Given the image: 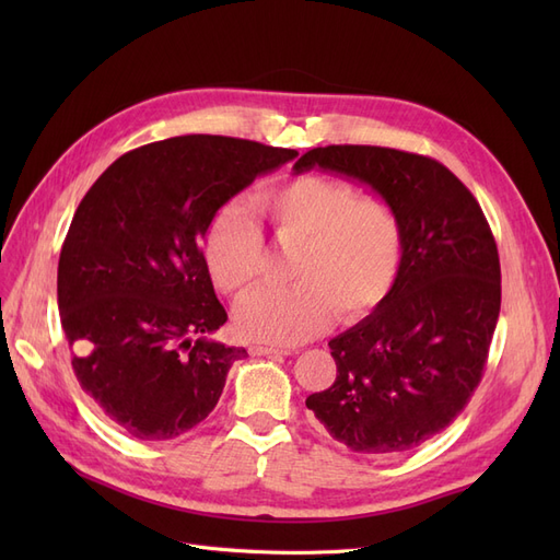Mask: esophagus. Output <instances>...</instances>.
<instances>
[{
    "mask_svg": "<svg viewBox=\"0 0 560 560\" xmlns=\"http://www.w3.org/2000/svg\"><path fill=\"white\" fill-rule=\"evenodd\" d=\"M249 354H254V358H270V354H287V350H280V348H273V346H249Z\"/></svg>",
    "mask_w": 560,
    "mask_h": 560,
    "instance_id": "esophagus-1",
    "label": "esophagus"
}]
</instances>
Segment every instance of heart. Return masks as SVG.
Returning <instances> with one entry per match:
<instances>
[{
	"label": "heart",
	"mask_w": 560,
	"mask_h": 560,
	"mask_svg": "<svg viewBox=\"0 0 560 560\" xmlns=\"http://www.w3.org/2000/svg\"><path fill=\"white\" fill-rule=\"evenodd\" d=\"M280 247L299 249L294 287H261L238 301L235 329L254 341L294 346L374 313L393 292L404 257L397 208L358 186L306 175L261 196ZM264 238L241 200H229L206 233V264L219 290L238 294L264 270Z\"/></svg>",
	"instance_id": "1"
}]
</instances>
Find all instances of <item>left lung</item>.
Wrapping results in <instances>:
<instances>
[{
  "instance_id": "left-lung-1",
  "label": "left lung",
  "mask_w": 560,
  "mask_h": 560,
  "mask_svg": "<svg viewBox=\"0 0 560 560\" xmlns=\"http://www.w3.org/2000/svg\"><path fill=\"white\" fill-rule=\"evenodd\" d=\"M313 167L393 202L404 257L389 296L329 341L336 381L306 406L354 453H406L446 430L481 381L500 315L498 245L477 198L434 159L331 144L294 173Z\"/></svg>"
}]
</instances>
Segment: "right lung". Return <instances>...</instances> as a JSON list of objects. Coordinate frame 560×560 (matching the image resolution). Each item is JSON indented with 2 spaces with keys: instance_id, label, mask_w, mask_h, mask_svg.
<instances>
[{
  "instance_id": "1",
  "label": "right lung",
  "mask_w": 560,
  "mask_h": 560,
  "mask_svg": "<svg viewBox=\"0 0 560 560\" xmlns=\"http://www.w3.org/2000/svg\"><path fill=\"white\" fill-rule=\"evenodd\" d=\"M294 156L184 135L116 159L79 202L58 261L60 322L83 393L126 434L175 439L222 397L247 350L210 338L229 317L200 241L224 202Z\"/></svg>"
}]
</instances>
